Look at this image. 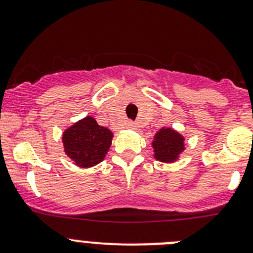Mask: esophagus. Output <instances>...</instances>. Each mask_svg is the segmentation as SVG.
<instances>
[{
  "label": "esophagus",
  "mask_w": 253,
  "mask_h": 253,
  "mask_svg": "<svg viewBox=\"0 0 253 253\" xmlns=\"http://www.w3.org/2000/svg\"><path fill=\"white\" fill-rule=\"evenodd\" d=\"M126 127L128 129H136V124H134V122H132V121H129V122H127Z\"/></svg>",
  "instance_id": "34e87169"
}]
</instances>
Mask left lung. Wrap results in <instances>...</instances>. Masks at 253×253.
Returning a JSON list of instances; mask_svg holds the SVG:
<instances>
[{
	"mask_svg": "<svg viewBox=\"0 0 253 253\" xmlns=\"http://www.w3.org/2000/svg\"><path fill=\"white\" fill-rule=\"evenodd\" d=\"M154 158L163 163H172L178 159L185 149V138L172 128H162L152 142Z\"/></svg>",
	"mask_w": 253,
	"mask_h": 253,
	"instance_id": "obj_1",
	"label": "left lung"
}]
</instances>
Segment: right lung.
Wrapping results in <instances>:
<instances>
[{
  "instance_id": "right-lung-1",
  "label": "right lung",
  "mask_w": 253,
  "mask_h": 253,
  "mask_svg": "<svg viewBox=\"0 0 253 253\" xmlns=\"http://www.w3.org/2000/svg\"><path fill=\"white\" fill-rule=\"evenodd\" d=\"M112 132L86 116L62 134L65 153L79 168H91L104 160L112 141Z\"/></svg>"
}]
</instances>
